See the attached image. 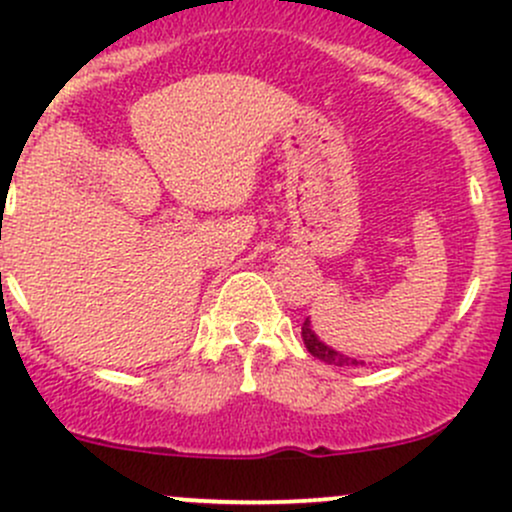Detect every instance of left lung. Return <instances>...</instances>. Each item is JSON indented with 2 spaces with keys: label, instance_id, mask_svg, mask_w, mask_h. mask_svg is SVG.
I'll list each match as a JSON object with an SVG mask.
<instances>
[{
  "label": "left lung",
  "instance_id": "1",
  "mask_svg": "<svg viewBox=\"0 0 512 512\" xmlns=\"http://www.w3.org/2000/svg\"><path fill=\"white\" fill-rule=\"evenodd\" d=\"M302 342H305L307 351H310L312 356H317V359H322L324 364H334V366H359L364 364V361H356V359H349V356L344 354H337L334 349H329L327 344H322L320 339H317V334L312 332L310 327V320L302 322Z\"/></svg>",
  "mask_w": 512,
  "mask_h": 512
}]
</instances>
